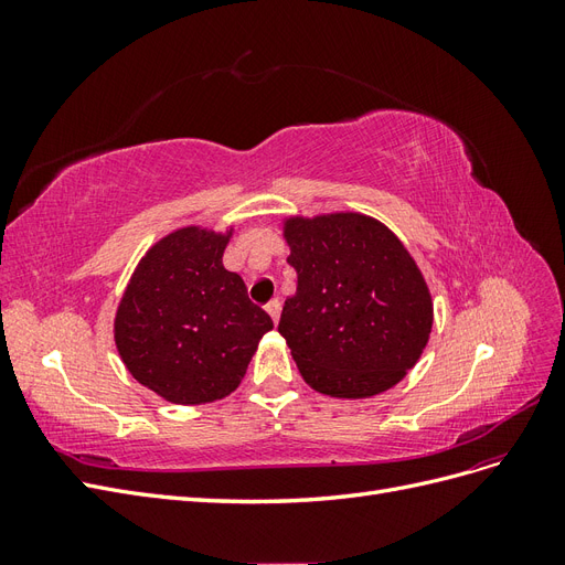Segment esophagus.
Wrapping results in <instances>:
<instances>
[{
	"label": "esophagus",
	"instance_id": "34e87169",
	"mask_svg": "<svg viewBox=\"0 0 565 565\" xmlns=\"http://www.w3.org/2000/svg\"><path fill=\"white\" fill-rule=\"evenodd\" d=\"M266 311H268V316L273 318V322H278L280 311H282V303H280V299H270V301L266 303Z\"/></svg>",
	"mask_w": 565,
	"mask_h": 565
}]
</instances>
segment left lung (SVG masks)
<instances>
[{"label": "left lung", "mask_w": 565, "mask_h": 565, "mask_svg": "<svg viewBox=\"0 0 565 565\" xmlns=\"http://www.w3.org/2000/svg\"><path fill=\"white\" fill-rule=\"evenodd\" d=\"M297 292L278 332L303 382L332 398L396 386L429 344L434 301L417 262L380 218L361 212L285 216Z\"/></svg>", "instance_id": "1"}]
</instances>
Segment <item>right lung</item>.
Instances as JSON below:
<instances>
[{"mask_svg": "<svg viewBox=\"0 0 565 565\" xmlns=\"http://www.w3.org/2000/svg\"><path fill=\"white\" fill-rule=\"evenodd\" d=\"M235 226H181L152 243L117 303L113 337L131 377L177 405H204L241 386L270 316L224 268Z\"/></svg>", "mask_w": 565, "mask_h": 565, "instance_id": "right-lung-1", "label": "right lung"}]
</instances>
